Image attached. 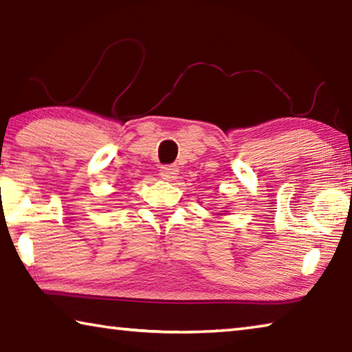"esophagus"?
Instances as JSON below:
<instances>
[{
  "mask_svg": "<svg viewBox=\"0 0 352 352\" xmlns=\"http://www.w3.org/2000/svg\"><path fill=\"white\" fill-rule=\"evenodd\" d=\"M178 166L175 164H168V166H163L162 169H160V175H162L164 180H175L178 177Z\"/></svg>",
  "mask_w": 352,
  "mask_h": 352,
  "instance_id": "1",
  "label": "esophagus"
}]
</instances>
